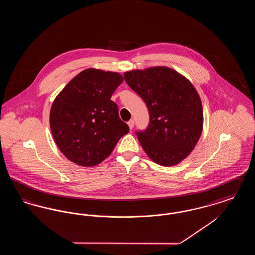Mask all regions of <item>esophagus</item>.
Segmentation results:
<instances>
[{"label":"esophagus","mask_w":255,"mask_h":255,"mask_svg":"<svg viewBox=\"0 0 255 255\" xmlns=\"http://www.w3.org/2000/svg\"><path fill=\"white\" fill-rule=\"evenodd\" d=\"M133 124H134V122H133V120H131V121H129V122H128V126H129L130 130H132V129H133Z\"/></svg>","instance_id":"34e87169"}]
</instances>
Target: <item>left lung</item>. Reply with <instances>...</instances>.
Instances as JSON below:
<instances>
[{"instance_id": "left-lung-1", "label": "left lung", "mask_w": 255, "mask_h": 255, "mask_svg": "<svg viewBox=\"0 0 255 255\" xmlns=\"http://www.w3.org/2000/svg\"><path fill=\"white\" fill-rule=\"evenodd\" d=\"M124 79L149 111L147 129L135 132L146 154L159 165L180 163L203 131V106L194 86L167 67L126 72Z\"/></svg>"}]
</instances>
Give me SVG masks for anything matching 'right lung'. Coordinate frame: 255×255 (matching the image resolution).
I'll return each instance as SVG.
<instances>
[{"label": "right lung", "instance_id": "obj_1", "mask_svg": "<svg viewBox=\"0 0 255 255\" xmlns=\"http://www.w3.org/2000/svg\"><path fill=\"white\" fill-rule=\"evenodd\" d=\"M122 74L87 69L78 73L54 99L49 125L63 155L91 167L110 156L120 138L129 132L112 95Z\"/></svg>", "mask_w": 255, "mask_h": 255}]
</instances>
